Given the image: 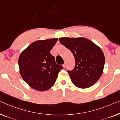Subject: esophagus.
Masks as SVG:
<instances>
[{
  "label": "esophagus",
  "instance_id": "34e87169",
  "mask_svg": "<svg viewBox=\"0 0 120 120\" xmlns=\"http://www.w3.org/2000/svg\"><path fill=\"white\" fill-rule=\"evenodd\" d=\"M63 67L64 68H65V64H64L63 65Z\"/></svg>",
  "mask_w": 120,
  "mask_h": 120
}]
</instances>
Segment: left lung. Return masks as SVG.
Instances as JSON below:
<instances>
[{
    "instance_id": "left-lung-1",
    "label": "left lung",
    "mask_w": 120,
    "mask_h": 120,
    "mask_svg": "<svg viewBox=\"0 0 120 120\" xmlns=\"http://www.w3.org/2000/svg\"><path fill=\"white\" fill-rule=\"evenodd\" d=\"M59 41L69 49L75 59V67L68 71L75 86L82 89L96 83L103 72L105 55L100 47L84 37H62Z\"/></svg>"
}]
</instances>
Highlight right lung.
<instances>
[{
	"label": "right lung",
	"instance_id": "1",
	"mask_svg": "<svg viewBox=\"0 0 120 120\" xmlns=\"http://www.w3.org/2000/svg\"><path fill=\"white\" fill-rule=\"evenodd\" d=\"M58 38L34 41L24 50L18 59L19 73L23 80L33 89L46 91L53 85L63 68L50 53Z\"/></svg>",
	"mask_w": 120,
	"mask_h": 120
}]
</instances>
